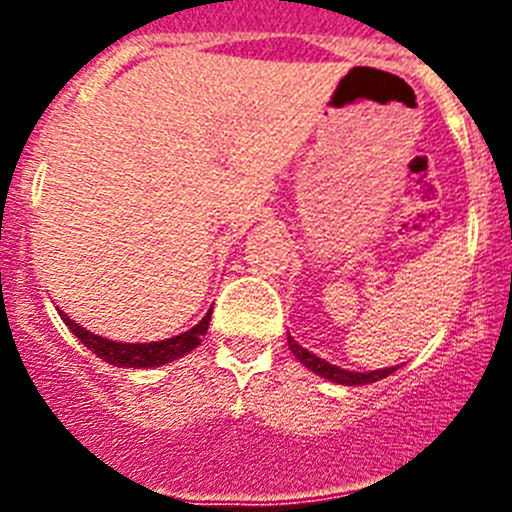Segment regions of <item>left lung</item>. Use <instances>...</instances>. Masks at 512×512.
I'll return each instance as SVG.
<instances>
[{"mask_svg": "<svg viewBox=\"0 0 512 512\" xmlns=\"http://www.w3.org/2000/svg\"><path fill=\"white\" fill-rule=\"evenodd\" d=\"M287 343H289V351L295 354V359H300V364H305L310 372H315L318 377H323V379H330V382L346 384V387H354V384L379 382V379L390 377V374L395 372V366L377 369V372H348V369H341V366H336V364H328L325 359H320V356H315L312 351L302 348L295 338L289 336V333H287Z\"/></svg>", "mask_w": 512, "mask_h": 512, "instance_id": "left-lung-1", "label": "left lung"}]
</instances>
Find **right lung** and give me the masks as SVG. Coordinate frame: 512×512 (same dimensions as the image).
<instances>
[{
	"instance_id": "add662e5",
	"label": "right lung",
	"mask_w": 512,
	"mask_h": 512,
	"mask_svg": "<svg viewBox=\"0 0 512 512\" xmlns=\"http://www.w3.org/2000/svg\"><path fill=\"white\" fill-rule=\"evenodd\" d=\"M61 320L69 325V330L79 338L84 346L97 354L99 359L107 361L112 366H122V369H151V366H161L169 364L174 359H182L184 354H189L192 348H197L205 338L207 328H210V315L212 310L207 312L205 318L200 323L189 328L187 333H179L174 338H166V341H151V343H120V341H110V338H102L92 330L81 328L76 320H71L69 315H63L58 310Z\"/></svg>"
}]
</instances>
